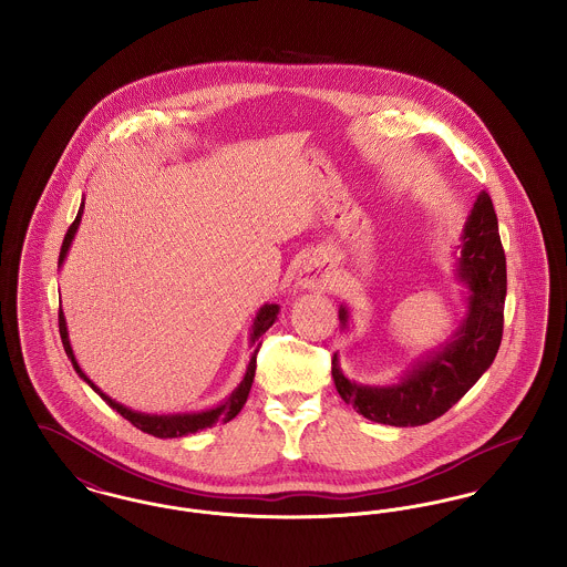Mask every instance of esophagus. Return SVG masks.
<instances>
[{"mask_svg":"<svg viewBox=\"0 0 567 567\" xmlns=\"http://www.w3.org/2000/svg\"><path fill=\"white\" fill-rule=\"evenodd\" d=\"M333 278H331V271L327 261L321 257H315V259H308L297 274V287L299 289H324L327 285H331Z\"/></svg>","mask_w":567,"mask_h":567,"instance_id":"esophagus-1","label":"esophagus"}]
</instances>
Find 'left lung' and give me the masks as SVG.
<instances>
[{"label":"left lung","instance_id":"1","mask_svg":"<svg viewBox=\"0 0 567 567\" xmlns=\"http://www.w3.org/2000/svg\"><path fill=\"white\" fill-rule=\"evenodd\" d=\"M457 274L470 289L463 323L449 342L416 361L395 384H357L342 374L338 354L331 357L336 389L359 414L395 427L432 423L457 404L491 368L504 333L506 255L486 190L478 193L463 227ZM338 317L347 327L349 310L344 306H340Z\"/></svg>","mask_w":567,"mask_h":567}]
</instances>
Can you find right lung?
Segmentation results:
<instances>
[{
	"label": "right lung",
	"mask_w": 567,
	"mask_h": 567,
	"mask_svg": "<svg viewBox=\"0 0 567 567\" xmlns=\"http://www.w3.org/2000/svg\"><path fill=\"white\" fill-rule=\"evenodd\" d=\"M82 206H84V204H81L79 215L74 218V223L70 225V229H68V234H65V238H63V244H61L59 266L63 264V259H65V255H68V250H70V244L74 240V234H76V229H79V225H81ZM278 310H280L278 303H266V306H261V310L257 312L255 323H252V333H250V344H255V351L250 354V361H248V368H246L243 382L231 391V395H229L223 404L210 408V410L183 412V414H181V412H178V414H146V412H137V410H132V408H127V405L114 402L106 393H102V391L86 378V374L82 372L81 365H79V361H76V357H74V351H72V347H70L68 327H65V319H63V310H61V308H59V333H61V342H63L65 354H68V359L72 361L76 374H79L112 410H116L123 419H127L140 432L151 433V435H155V437H183V435H189V433L202 432V430H206V427H213L216 423H227V421H231V419L243 410V405L246 404V398H248V393H250V386H252L255 370H257V352L261 349L259 338H261V336L270 329L271 324H274V321L278 319Z\"/></svg>",
	"instance_id": "1"
}]
</instances>
